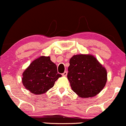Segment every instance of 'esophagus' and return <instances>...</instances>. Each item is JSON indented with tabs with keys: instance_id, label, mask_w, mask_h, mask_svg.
<instances>
[{
	"instance_id": "esophagus-1",
	"label": "esophagus",
	"mask_w": 126,
	"mask_h": 126,
	"mask_svg": "<svg viewBox=\"0 0 126 126\" xmlns=\"http://www.w3.org/2000/svg\"><path fill=\"white\" fill-rule=\"evenodd\" d=\"M67 74H68L67 72H66V71H65V72H63V74H62V75L63 76V77H66V76L67 75Z\"/></svg>"
}]
</instances>
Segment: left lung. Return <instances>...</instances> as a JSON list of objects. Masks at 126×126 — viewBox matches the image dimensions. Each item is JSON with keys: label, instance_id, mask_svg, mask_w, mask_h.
<instances>
[{"label": "left lung", "instance_id": "obj_1", "mask_svg": "<svg viewBox=\"0 0 126 126\" xmlns=\"http://www.w3.org/2000/svg\"><path fill=\"white\" fill-rule=\"evenodd\" d=\"M107 71L94 55L78 54L69 60L67 75L72 91L80 97L97 95L106 85Z\"/></svg>", "mask_w": 126, "mask_h": 126}]
</instances>
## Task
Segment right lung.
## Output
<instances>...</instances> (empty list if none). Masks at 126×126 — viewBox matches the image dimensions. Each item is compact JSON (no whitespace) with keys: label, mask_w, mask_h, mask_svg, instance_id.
Segmentation results:
<instances>
[{"label":"right lung","mask_w":126,"mask_h":126,"mask_svg":"<svg viewBox=\"0 0 126 126\" xmlns=\"http://www.w3.org/2000/svg\"><path fill=\"white\" fill-rule=\"evenodd\" d=\"M61 75L58 74L55 63L49 57L41 56L30 63L23 73L22 82L32 94H44L54 86Z\"/></svg>","instance_id":"1"}]
</instances>
